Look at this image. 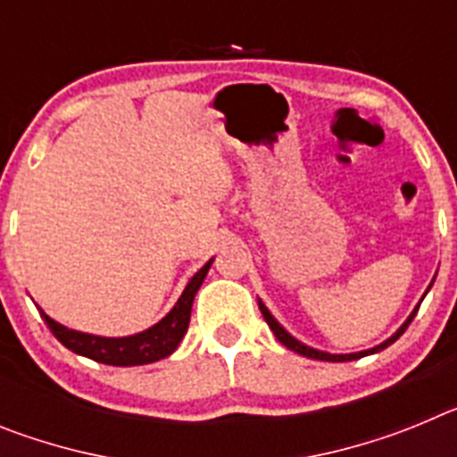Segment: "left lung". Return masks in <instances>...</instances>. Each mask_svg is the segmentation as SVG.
Segmentation results:
<instances>
[{"mask_svg":"<svg viewBox=\"0 0 457 457\" xmlns=\"http://www.w3.org/2000/svg\"><path fill=\"white\" fill-rule=\"evenodd\" d=\"M433 281H435V278H433ZM433 281H430V286H428V290L433 288ZM428 290H426V293H428ZM426 293H423V297H426ZM423 297H421V302H423ZM419 306H421V304H417V306H414V311H411L410 316H407V320L403 322V325L398 327V329H395V332L391 334L389 338H386V341H382V343H379V345H375V348L361 350V353H350V354H332V353H325V350H316V348H311V345H306V343L297 341V338H295L293 334H288V332H286L284 327H281V322H278L277 318H274L272 313H270V309H268V306H265L263 302L258 300V309H261V313H263L265 322H268V325H270V329H272V332H274V337H277L278 341L284 343L286 348H288V350H293V353H297V354H302V357H309V359H320V361H354V359H361V357H366V354H375V353H379V350L389 348L391 343H394V341H398V338L403 337V332H405L407 327H410V322L414 320V316H417Z\"/></svg>","mask_w":457,"mask_h":457,"instance_id":"obj_1","label":"left lung"}]
</instances>
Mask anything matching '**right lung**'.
I'll use <instances>...</instances> for the list:
<instances>
[{
	"instance_id": "right-lung-1",
	"label": "right lung",
	"mask_w": 457,
	"mask_h": 457,
	"mask_svg": "<svg viewBox=\"0 0 457 457\" xmlns=\"http://www.w3.org/2000/svg\"><path fill=\"white\" fill-rule=\"evenodd\" d=\"M210 265H212V258L189 278L183 295H180L179 302L173 304V309L169 311L167 316L139 334H130V337H96V334L78 332V329H71V327L62 325V322L52 320L43 309H40V316L47 322L56 341L63 343L75 354H82V357L109 366L153 364V361L169 357L183 341L189 327V316H192L194 295L204 284Z\"/></svg>"
}]
</instances>
